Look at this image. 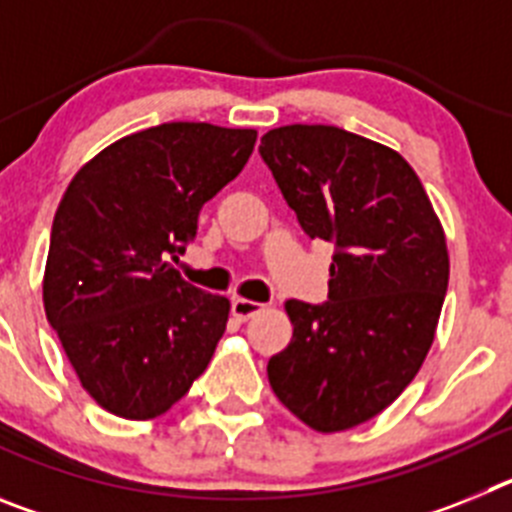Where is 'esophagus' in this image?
<instances>
[{
	"label": "esophagus",
	"mask_w": 512,
	"mask_h": 512,
	"mask_svg": "<svg viewBox=\"0 0 512 512\" xmlns=\"http://www.w3.org/2000/svg\"><path fill=\"white\" fill-rule=\"evenodd\" d=\"M261 310H264V305H259V302L253 300H241V297H235L233 305H230V312H233L235 320H248L253 318V315H259Z\"/></svg>",
	"instance_id": "esophagus-1"
}]
</instances>
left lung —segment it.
<instances>
[{"label":"left lung","instance_id":"1","mask_svg":"<svg viewBox=\"0 0 512 512\" xmlns=\"http://www.w3.org/2000/svg\"><path fill=\"white\" fill-rule=\"evenodd\" d=\"M297 223L333 243L328 302L289 300L292 341L271 356L274 395L336 433L372 420L423 364L449 287L443 228L413 166L336 125H284L259 146Z\"/></svg>","mask_w":512,"mask_h":512}]
</instances>
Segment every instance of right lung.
<instances>
[{
    "instance_id": "obj_1",
    "label": "right lung",
    "mask_w": 512,
    "mask_h": 512,
    "mask_svg": "<svg viewBox=\"0 0 512 512\" xmlns=\"http://www.w3.org/2000/svg\"><path fill=\"white\" fill-rule=\"evenodd\" d=\"M253 143L256 130L164 122L120 138L71 179L53 217L43 302L81 387L107 413L158 418L210 364L230 302L169 261Z\"/></svg>"
}]
</instances>
